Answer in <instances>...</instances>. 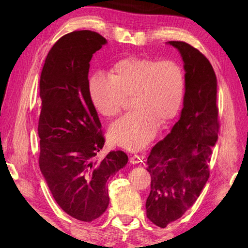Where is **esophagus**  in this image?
I'll return each mask as SVG.
<instances>
[{"mask_svg": "<svg viewBox=\"0 0 248 248\" xmlns=\"http://www.w3.org/2000/svg\"><path fill=\"white\" fill-rule=\"evenodd\" d=\"M141 160H142V157L140 155H133L129 158V161L132 164H138V163L141 162Z\"/></svg>", "mask_w": 248, "mask_h": 248, "instance_id": "obj_1", "label": "esophagus"}]
</instances>
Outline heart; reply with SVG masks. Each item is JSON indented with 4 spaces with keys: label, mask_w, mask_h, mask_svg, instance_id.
Listing matches in <instances>:
<instances>
[{
    "label": "heart",
    "mask_w": 248,
    "mask_h": 248,
    "mask_svg": "<svg viewBox=\"0 0 248 248\" xmlns=\"http://www.w3.org/2000/svg\"><path fill=\"white\" fill-rule=\"evenodd\" d=\"M185 88L184 70L178 63L136 57L120 60L109 77L95 73L88 84L92 106L104 118L119 115L126 98L131 97L134 111L108 129L112 144L129 151L145 148L156 136L159 122L166 124L177 116Z\"/></svg>",
    "instance_id": "b5f03b06"
}]
</instances>
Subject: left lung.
<instances>
[{"label": "left lung", "mask_w": 248, "mask_h": 248, "mask_svg": "<svg viewBox=\"0 0 248 248\" xmlns=\"http://www.w3.org/2000/svg\"><path fill=\"white\" fill-rule=\"evenodd\" d=\"M167 44L181 55L186 88L178 122L152 148L147 159L152 179L147 217L160 228L180 218L200 197L208 181V164L219 128L217 79L212 65L188 43Z\"/></svg>", "instance_id": "8db88e82"}]
</instances>
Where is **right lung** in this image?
I'll list each match as a JSON object with an SVG mask.
<instances>
[{"instance_id":"obj_1","label":"right lung","mask_w":248,"mask_h":248,"mask_svg":"<svg viewBox=\"0 0 248 248\" xmlns=\"http://www.w3.org/2000/svg\"><path fill=\"white\" fill-rule=\"evenodd\" d=\"M107 43L89 30L67 34L49 50L40 76L39 167L57 204L86 222L106 212L109 180L128 162L123 151L95 159L104 138L88 76L93 55Z\"/></svg>"}]
</instances>
